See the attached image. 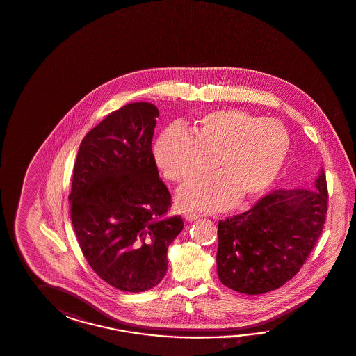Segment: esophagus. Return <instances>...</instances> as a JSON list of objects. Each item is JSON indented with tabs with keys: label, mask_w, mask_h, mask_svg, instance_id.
Returning a JSON list of instances; mask_svg holds the SVG:
<instances>
[{
	"label": "esophagus",
	"mask_w": 356,
	"mask_h": 356,
	"mask_svg": "<svg viewBox=\"0 0 356 356\" xmlns=\"http://www.w3.org/2000/svg\"><path fill=\"white\" fill-rule=\"evenodd\" d=\"M184 218H186V220H187V222H195V220H197V219H199L200 216L199 215L191 214V213H188V214L184 215Z\"/></svg>",
	"instance_id": "1"
}]
</instances>
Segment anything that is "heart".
<instances>
[{
    "label": "heart",
    "mask_w": 356,
    "mask_h": 356,
    "mask_svg": "<svg viewBox=\"0 0 356 356\" xmlns=\"http://www.w3.org/2000/svg\"><path fill=\"white\" fill-rule=\"evenodd\" d=\"M191 134L166 129L154 149L157 166L172 182L195 181L211 172L214 163L220 172L178 191L177 202L188 211L214 213L240 199H261L278 179L291 146L281 123L241 110L200 116Z\"/></svg>",
    "instance_id": "obj_1"
}]
</instances>
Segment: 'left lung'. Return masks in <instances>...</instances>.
<instances>
[{
  "mask_svg": "<svg viewBox=\"0 0 356 356\" xmlns=\"http://www.w3.org/2000/svg\"><path fill=\"white\" fill-rule=\"evenodd\" d=\"M328 209L324 170L314 190H275L248 211L218 224V277L246 295L280 289L293 278L323 231Z\"/></svg>",
  "mask_w": 356,
  "mask_h": 356,
  "instance_id": "1",
  "label": "left lung"
}]
</instances>
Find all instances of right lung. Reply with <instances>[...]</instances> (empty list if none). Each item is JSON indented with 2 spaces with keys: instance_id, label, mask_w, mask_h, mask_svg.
Masks as SVG:
<instances>
[{
  "instance_id": "obj_1",
  "label": "right lung",
  "mask_w": 356,
  "mask_h": 356,
  "mask_svg": "<svg viewBox=\"0 0 356 356\" xmlns=\"http://www.w3.org/2000/svg\"><path fill=\"white\" fill-rule=\"evenodd\" d=\"M157 116L149 102L113 111L83 138L73 170L70 216L83 255L127 292L160 283L168 248L183 229L179 215L166 216L172 197L151 149Z\"/></svg>"
}]
</instances>
